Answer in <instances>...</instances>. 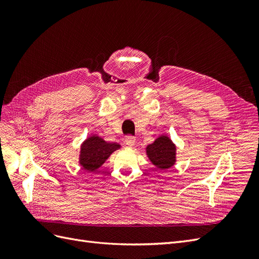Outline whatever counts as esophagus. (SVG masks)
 <instances>
[{"mask_svg": "<svg viewBox=\"0 0 259 259\" xmlns=\"http://www.w3.org/2000/svg\"><path fill=\"white\" fill-rule=\"evenodd\" d=\"M135 143H136V138H135L134 136L130 135V136H126V137H125V144H126V146H127V147H133V146H135Z\"/></svg>", "mask_w": 259, "mask_h": 259, "instance_id": "obj_1", "label": "esophagus"}]
</instances>
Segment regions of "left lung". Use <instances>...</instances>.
<instances>
[{
    "mask_svg": "<svg viewBox=\"0 0 259 259\" xmlns=\"http://www.w3.org/2000/svg\"><path fill=\"white\" fill-rule=\"evenodd\" d=\"M175 145L166 136H161L147 147L148 158L159 169H167L175 164Z\"/></svg>",
    "mask_w": 259,
    "mask_h": 259,
    "instance_id": "8db88e82",
    "label": "left lung"
}]
</instances>
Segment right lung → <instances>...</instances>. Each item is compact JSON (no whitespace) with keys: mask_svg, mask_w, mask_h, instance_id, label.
<instances>
[{"mask_svg":"<svg viewBox=\"0 0 259 259\" xmlns=\"http://www.w3.org/2000/svg\"><path fill=\"white\" fill-rule=\"evenodd\" d=\"M121 146L116 143H107L98 136H92L81 147L80 163L84 169L94 171L100 167L110 154Z\"/></svg>","mask_w":259,"mask_h":259,"instance_id":"right-lung-1","label":"right lung"}]
</instances>
